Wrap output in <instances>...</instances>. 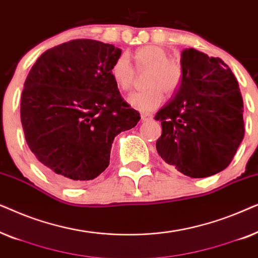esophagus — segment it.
Instances as JSON below:
<instances>
[{
    "instance_id": "1",
    "label": "esophagus",
    "mask_w": 258,
    "mask_h": 258,
    "mask_svg": "<svg viewBox=\"0 0 258 258\" xmlns=\"http://www.w3.org/2000/svg\"><path fill=\"white\" fill-rule=\"evenodd\" d=\"M141 118H142V121H143V122H146V121H150V119L153 118V115H151V114H148V112H142V114H141Z\"/></svg>"
}]
</instances>
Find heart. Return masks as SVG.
<instances>
[{
  "mask_svg": "<svg viewBox=\"0 0 258 258\" xmlns=\"http://www.w3.org/2000/svg\"><path fill=\"white\" fill-rule=\"evenodd\" d=\"M134 61L137 70L148 69L144 77L147 89L134 93L128 101L137 110L153 111L163 101V93L174 94L182 81L183 70L181 63L169 58L165 49L157 45H146L134 52ZM110 77L115 86L122 91L132 89L135 80V70L125 55H119L110 67Z\"/></svg>",
  "mask_w": 258,
  "mask_h": 258,
  "instance_id": "obj_1",
  "label": "heart"
}]
</instances>
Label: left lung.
I'll use <instances>...</instances> for the list:
<instances>
[{
  "label": "left lung",
  "mask_w": 258,
  "mask_h": 258,
  "mask_svg": "<svg viewBox=\"0 0 258 258\" xmlns=\"http://www.w3.org/2000/svg\"><path fill=\"white\" fill-rule=\"evenodd\" d=\"M182 81L160 109L157 153L183 175L202 178L231 163L243 137V100L230 68L196 49L181 55Z\"/></svg>",
  "instance_id": "1"
}]
</instances>
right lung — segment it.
Instances as JSON below:
<instances>
[{
  "label": "right lung",
  "mask_w": 258,
  "mask_h": 258,
  "mask_svg": "<svg viewBox=\"0 0 258 258\" xmlns=\"http://www.w3.org/2000/svg\"><path fill=\"white\" fill-rule=\"evenodd\" d=\"M121 51L73 40L44 51L28 74L21 96L24 136L40 167L62 184L96 178L108 168L115 136L140 121L109 73Z\"/></svg>",
  "instance_id": "obj_1"
}]
</instances>
